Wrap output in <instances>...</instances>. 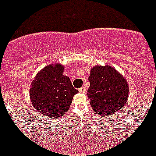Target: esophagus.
<instances>
[{
    "instance_id": "34e87169",
    "label": "esophagus",
    "mask_w": 156,
    "mask_h": 156,
    "mask_svg": "<svg viewBox=\"0 0 156 156\" xmlns=\"http://www.w3.org/2000/svg\"><path fill=\"white\" fill-rule=\"evenodd\" d=\"M79 91L80 92V93H85V92L87 91V89L84 87H83L80 88Z\"/></svg>"
}]
</instances>
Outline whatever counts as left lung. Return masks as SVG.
<instances>
[{"label":"left lung","mask_w":156,"mask_h":156,"mask_svg":"<svg viewBox=\"0 0 156 156\" xmlns=\"http://www.w3.org/2000/svg\"><path fill=\"white\" fill-rule=\"evenodd\" d=\"M88 98L94 111L102 116H109L126 104L129 86L124 77L110 66H96L90 69Z\"/></svg>","instance_id":"obj_1"}]
</instances>
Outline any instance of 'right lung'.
<instances>
[{
    "label": "right lung",
    "mask_w": 156,
    "mask_h": 156,
    "mask_svg": "<svg viewBox=\"0 0 156 156\" xmlns=\"http://www.w3.org/2000/svg\"><path fill=\"white\" fill-rule=\"evenodd\" d=\"M63 72L64 66L58 63L45 66L37 74L30 89L34 108L51 119H58L67 112L78 93Z\"/></svg>",
    "instance_id": "1"
}]
</instances>
